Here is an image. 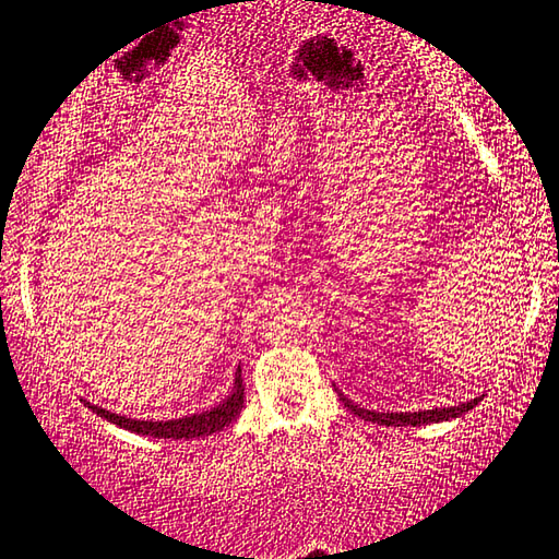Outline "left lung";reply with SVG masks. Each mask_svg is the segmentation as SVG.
Masks as SVG:
<instances>
[{
	"instance_id": "obj_1",
	"label": "left lung",
	"mask_w": 559,
	"mask_h": 559,
	"mask_svg": "<svg viewBox=\"0 0 559 559\" xmlns=\"http://www.w3.org/2000/svg\"><path fill=\"white\" fill-rule=\"evenodd\" d=\"M337 394H340V400L345 402V407L355 412L357 417L367 419V423L388 425V427H419V425H429V423H444V419H454V417L465 415V412H469L479 400H483V397H475L457 407H440V409L435 407V409H425V412H372V409L352 405V402L340 390H337Z\"/></svg>"
}]
</instances>
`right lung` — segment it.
<instances>
[{
  "label": "right lung",
  "mask_w": 559,
  "mask_h": 559,
  "mask_svg": "<svg viewBox=\"0 0 559 559\" xmlns=\"http://www.w3.org/2000/svg\"><path fill=\"white\" fill-rule=\"evenodd\" d=\"M87 405H90V402H87ZM242 405H245L242 369H237L235 390H231L229 397L214 409L202 412V415L169 419V423H142V419H130V417L115 415V412H107V409H102L97 405H90V407L97 412L99 417H105L107 423H115V425L130 429V432H136V435L165 437V440H192V437H204V435L219 432L222 427H227L231 419L239 415Z\"/></svg>",
  "instance_id": "1"
}]
</instances>
